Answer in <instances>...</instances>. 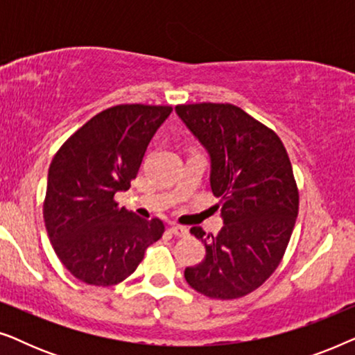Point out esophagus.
I'll use <instances>...</instances> for the list:
<instances>
[{
	"instance_id": "obj_1",
	"label": "esophagus",
	"mask_w": 355,
	"mask_h": 355,
	"mask_svg": "<svg viewBox=\"0 0 355 355\" xmlns=\"http://www.w3.org/2000/svg\"><path fill=\"white\" fill-rule=\"evenodd\" d=\"M169 232H171L173 236H176V237H186L187 234H189V230L186 226H171L169 227Z\"/></svg>"
}]
</instances>
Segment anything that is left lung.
<instances>
[{
  "label": "left lung",
  "instance_id": "1",
  "mask_svg": "<svg viewBox=\"0 0 355 355\" xmlns=\"http://www.w3.org/2000/svg\"><path fill=\"white\" fill-rule=\"evenodd\" d=\"M176 113L210 155V186L225 223L216 236L191 227L205 259L184 276L210 299L244 297L278 268L293 234L299 191L288 152L275 130L239 106L178 105Z\"/></svg>",
  "mask_w": 355,
  "mask_h": 355
}]
</instances>
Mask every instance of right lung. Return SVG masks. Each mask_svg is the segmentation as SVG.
<instances>
[{
	"mask_svg": "<svg viewBox=\"0 0 355 355\" xmlns=\"http://www.w3.org/2000/svg\"><path fill=\"white\" fill-rule=\"evenodd\" d=\"M171 111L159 105L111 106L77 129L53 158L43 218L58 259L82 283H121L163 236L162 220L139 218L119 207L114 193L130 187Z\"/></svg>",
	"mask_w": 355,
	"mask_h": 355,
	"instance_id": "add662e5",
	"label": "right lung"
}]
</instances>
